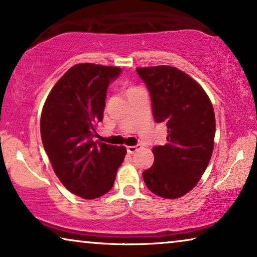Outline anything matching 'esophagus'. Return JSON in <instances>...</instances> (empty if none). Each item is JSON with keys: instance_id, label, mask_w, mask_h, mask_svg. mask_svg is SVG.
<instances>
[{"instance_id": "obj_1", "label": "esophagus", "mask_w": 257, "mask_h": 257, "mask_svg": "<svg viewBox=\"0 0 257 257\" xmlns=\"http://www.w3.org/2000/svg\"><path fill=\"white\" fill-rule=\"evenodd\" d=\"M139 149H141V146H140V145L126 147V152H128V154H134L135 152H138Z\"/></svg>"}]
</instances>
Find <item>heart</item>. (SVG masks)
Listing matches in <instances>:
<instances>
[{"label":"heart","mask_w":257,"mask_h":257,"mask_svg":"<svg viewBox=\"0 0 257 257\" xmlns=\"http://www.w3.org/2000/svg\"><path fill=\"white\" fill-rule=\"evenodd\" d=\"M132 89H133V88H132ZM129 90H131V89H129Z\"/></svg>","instance_id":"b5f03b06"}]
</instances>
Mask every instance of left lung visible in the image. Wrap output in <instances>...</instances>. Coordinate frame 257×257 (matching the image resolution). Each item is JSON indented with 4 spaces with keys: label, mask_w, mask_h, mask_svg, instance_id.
Masks as SVG:
<instances>
[{
    "label": "left lung",
    "mask_w": 257,
    "mask_h": 257,
    "mask_svg": "<svg viewBox=\"0 0 257 257\" xmlns=\"http://www.w3.org/2000/svg\"><path fill=\"white\" fill-rule=\"evenodd\" d=\"M152 98L156 123H166L167 143L153 148L154 164L143 172L152 193L179 198L196 186L214 148L215 114L202 87L169 66L138 68Z\"/></svg>",
    "instance_id": "8db88e82"
}]
</instances>
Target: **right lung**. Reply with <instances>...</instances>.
<instances>
[{
  "mask_svg": "<svg viewBox=\"0 0 257 257\" xmlns=\"http://www.w3.org/2000/svg\"><path fill=\"white\" fill-rule=\"evenodd\" d=\"M118 67L80 63L51 89L41 115V138L55 174L68 190L93 200L107 194L124 160V147L94 141L109 84Z\"/></svg>",
  "mask_w": 257,
  "mask_h": 257,
  "instance_id": "1",
  "label": "right lung"
}]
</instances>
